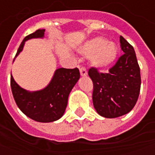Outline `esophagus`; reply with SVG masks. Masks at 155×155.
Masks as SVG:
<instances>
[{
  "label": "esophagus",
  "instance_id": "esophagus-1",
  "mask_svg": "<svg viewBox=\"0 0 155 155\" xmlns=\"http://www.w3.org/2000/svg\"><path fill=\"white\" fill-rule=\"evenodd\" d=\"M80 72H81V76H86L87 75V71H86V69L84 67H81L80 69Z\"/></svg>",
  "mask_w": 155,
  "mask_h": 155
}]
</instances>
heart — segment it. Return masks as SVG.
Returning <instances> with one entry per match:
<instances>
[{
	"instance_id": "obj_1",
	"label": "heart",
	"mask_w": 155,
	"mask_h": 155,
	"mask_svg": "<svg viewBox=\"0 0 155 155\" xmlns=\"http://www.w3.org/2000/svg\"><path fill=\"white\" fill-rule=\"evenodd\" d=\"M80 52L86 57H91L93 66L104 68L114 63L119 51L114 42L107 41L102 37H95L85 42L80 49Z\"/></svg>"
}]
</instances>
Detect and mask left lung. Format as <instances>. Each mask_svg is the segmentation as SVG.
<instances>
[{
  "label": "left lung",
  "instance_id": "1",
  "mask_svg": "<svg viewBox=\"0 0 155 155\" xmlns=\"http://www.w3.org/2000/svg\"><path fill=\"white\" fill-rule=\"evenodd\" d=\"M120 47L124 53L108 73L96 68L89 70L93 81V104L104 118H117L128 114L136 104L140 91V69L134 47L120 35Z\"/></svg>",
  "mask_w": 155,
  "mask_h": 155
}]
</instances>
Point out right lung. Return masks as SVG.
<instances>
[{"label":"right lung","instance_id":"1","mask_svg":"<svg viewBox=\"0 0 155 155\" xmlns=\"http://www.w3.org/2000/svg\"><path fill=\"white\" fill-rule=\"evenodd\" d=\"M44 34V29H39L25 36L20 45L15 57L22 51L25 41L33 38H43ZM80 76L77 68H59L54 71L51 82L46 87L41 91L31 92L21 87L11 75L12 94L19 109L26 116L37 122H53L61 119L64 114L69 94Z\"/></svg>","mask_w":155,"mask_h":155}]
</instances>
